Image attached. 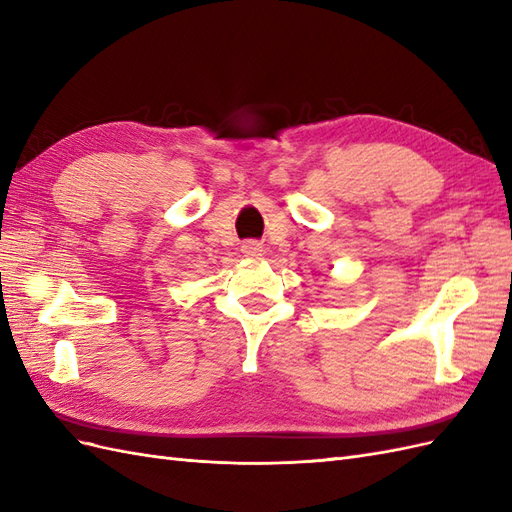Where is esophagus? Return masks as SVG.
I'll use <instances>...</instances> for the list:
<instances>
[{
  "label": "esophagus",
  "instance_id": "34e87169",
  "mask_svg": "<svg viewBox=\"0 0 512 512\" xmlns=\"http://www.w3.org/2000/svg\"><path fill=\"white\" fill-rule=\"evenodd\" d=\"M241 252L247 256V258H258L262 256V245L256 243V241H245L241 245Z\"/></svg>",
  "mask_w": 512,
  "mask_h": 512
}]
</instances>
